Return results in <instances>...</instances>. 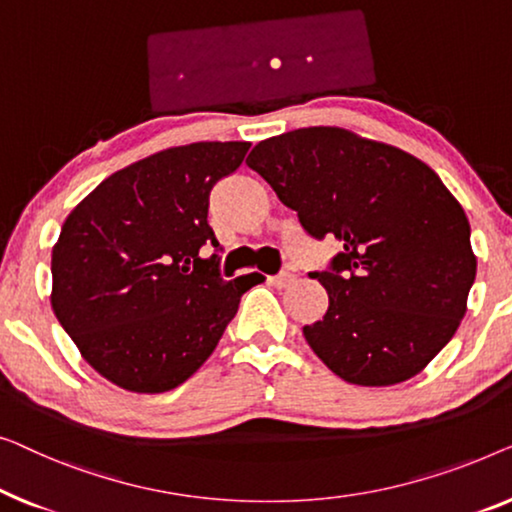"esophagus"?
I'll return each instance as SVG.
<instances>
[{
  "label": "esophagus",
  "instance_id": "esophagus-1",
  "mask_svg": "<svg viewBox=\"0 0 512 512\" xmlns=\"http://www.w3.org/2000/svg\"><path fill=\"white\" fill-rule=\"evenodd\" d=\"M294 273H287V271H283V273H278V276H271L269 278V283L273 285V287H280V290H283V287H290V285H294Z\"/></svg>",
  "mask_w": 512,
  "mask_h": 512
}]
</instances>
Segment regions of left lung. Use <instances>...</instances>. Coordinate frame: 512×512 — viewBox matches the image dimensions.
Listing matches in <instances>:
<instances>
[{
  "label": "left lung",
  "mask_w": 512,
  "mask_h": 512,
  "mask_svg": "<svg viewBox=\"0 0 512 512\" xmlns=\"http://www.w3.org/2000/svg\"><path fill=\"white\" fill-rule=\"evenodd\" d=\"M313 239L343 250L311 278L329 294L304 327L315 355L352 385L413 378L445 348L475 280L471 227L436 171L343 127H304L248 155Z\"/></svg>",
  "instance_id": "1"
}]
</instances>
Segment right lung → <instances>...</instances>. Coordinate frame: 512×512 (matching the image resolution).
Instances as JSON below:
<instances>
[{
	"label": "right lung",
	"mask_w": 512,
	"mask_h": 512,
	"mask_svg": "<svg viewBox=\"0 0 512 512\" xmlns=\"http://www.w3.org/2000/svg\"><path fill=\"white\" fill-rule=\"evenodd\" d=\"M248 141L167 148L115 171L64 220L50 306L85 362L113 385L160 394L211 357L264 276L220 278L208 227L213 185L241 167Z\"/></svg>",
	"instance_id": "add662e5"
}]
</instances>
